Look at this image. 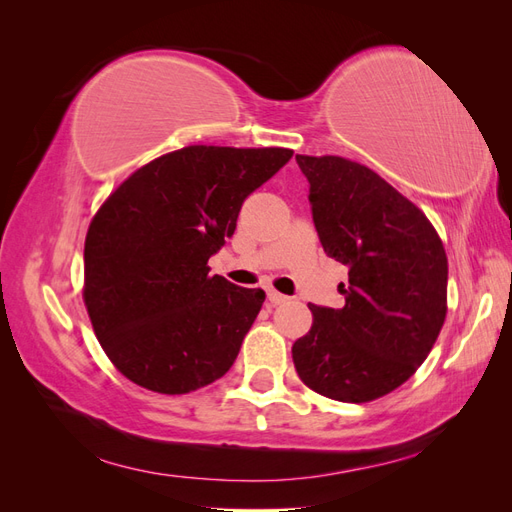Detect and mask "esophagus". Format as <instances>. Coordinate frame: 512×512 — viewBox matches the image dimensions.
<instances>
[{"label": "esophagus", "instance_id": "obj_1", "mask_svg": "<svg viewBox=\"0 0 512 512\" xmlns=\"http://www.w3.org/2000/svg\"><path fill=\"white\" fill-rule=\"evenodd\" d=\"M267 299H269V303H271V305H282V303H286V301H288L286 294L277 292L275 288H269V290H267Z\"/></svg>", "mask_w": 512, "mask_h": 512}]
</instances>
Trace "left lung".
<instances>
[{"label":"left lung","mask_w":512,"mask_h":512,"mask_svg":"<svg viewBox=\"0 0 512 512\" xmlns=\"http://www.w3.org/2000/svg\"><path fill=\"white\" fill-rule=\"evenodd\" d=\"M329 258L348 267L342 309H312L292 346L309 389L346 404L389 395L427 359L446 318L448 260L427 215L374 170L339 156H297Z\"/></svg>","instance_id":"8db88e82"}]
</instances>
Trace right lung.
<instances>
[{
  "label": "right lung",
  "mask_w": 512,
  "mask_h": 512,
  "mask_svg": "<svg viewBox=\"0 0 512 512\" xmlns=\"http://www.w3.org/2000/svg\"><path fill=\"white\" fill-rule=\"evenodd\" d=\"M292 149L190 145L108 196L85 237L83 301L108 359L143 389L183 395L235 363L265 292L209 275L243 200Z\"/></svg>",
  "instance_id": "add662e5"
}]
</instances>
